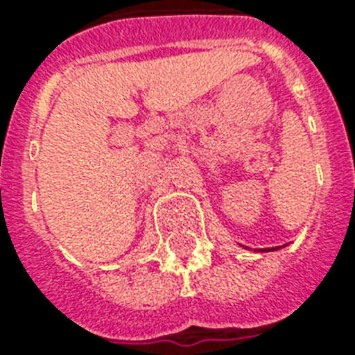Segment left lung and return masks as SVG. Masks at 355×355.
Here are the masks:
<instances>
[{
	"instance_id": "8db88e82",
	"label": "left lung",
	"mask_w": 355,
	"mask_h": 355,
	"mask_svg": "<svg viewBox=\"0 0 355 355\" xmlns=\"http://www.w3.org/2000/svg\"><path fill=\"white\" fill-rule=\"evenodd\" d=\"M265 250H278V248H265Z\"/></svg>"
}]
</instances>
